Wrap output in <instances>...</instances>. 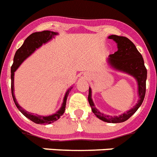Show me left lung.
Instances as JSON below:
<instances>
[{
  "label": "left lung",
  "mask_w": 157,
  "mask_h": 157,
  "mask_svg": "<svg viewBox=\"0 0 157 157\" xmlns=\"http://www.w3.org/2000/svg\"><path fill=\"white\" fill-rule=\"evenodd\" d=\"M109 39H112L117 43L118 50L113 54H110L107 62L113 69L116 71L124 72L136 79L138 83V94L139 99L135 107L126 111L119 116H110L101 113L96 107H94L93 100L91 99V89L89 87L88 102L91 107L93 113L99 118V120L104 122L122 123L128 120L133 114L138 110L143 103L146 92V79H147V69L144 66L143 57L137 50L136 47L132 41L126 37L111 35L108 37Z\"/></svg>",
  "instance_id": "1"
}]
</instances>
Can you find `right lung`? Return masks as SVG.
Returning <instances> with one entry per match:
<instances>
[{
	"instance_id": "obj_1",
	"label": "right lung",
	"mask_w": 157,
	"mask_h": 157,
	"mask_svg": "<svg viewBox=\"0 0 157 157\" xmlns=\"http://www.w3.org/2000/svg\"><path fill=\"white\" fill-rule=\"evenodd\" d=\"M58 34L56 32H53V31H49V30H45L41 31V32H36L32 34H30L29 37H27L26 39L25 40L24 43L19 49L16 51V54L14 55L13 58V63L11 67V91H12V96L13 99L14 103L16 107H17V109L24 115L28 119L33 121L35 124H50L51 123H54V121L58 120L60 116L63 115L65 111V108H66V104H67V97L69 92L72 89V86L70 87L67 91L66 92L65 94L64 99H63V103L62 104V107L56 113L50 115L48 116H39L37 114H33L30 113L29 111H26L25 109H23L22 107H21L20 105L18 104L17 102L15 95H14V72L17 71L19 66L26 59L29 55L33 54L35 50L41 47L42 46V44H45L48 42L49 41L52 39V37H54L55 35Z\"/></svg>"
}]
</instances>
